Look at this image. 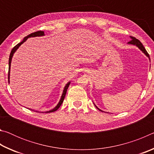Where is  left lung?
Segmentation results:
<instances>
[{"instance_id":"left-lung-1","label":"left lung","mask_w":154,"mask_h":154,"mask_svg":"<svg viewBox=\"0 0 154 154\" xmlns=\"http://www.w3.org/2000/svg\"><path fill=\"white\" fill-rule=\"evenodd\" d=\"M130 38H131V41H129L128 43V44H130V45H136L137 47H138V48H139L140 50H141L143 53H144L146 56H147L148 58H149V60H150V58H149V54L147 53V51H146V49H145V48H144V46L143 45V44L140 42V41L139 40H138L137 38H136L135 37H133V36H130ZM95 106L96 108H97L99 111H103L102 110H100V109H98L97 106H96V105H95Z\"/></svg>"}]
</instances>
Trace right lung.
I'll use <instances>...</instances> for the list:
<instances>
[{"label":"right lung","mask_w":154,"mask_h":154,"mask_svg":"<svg viewBox=\"0 0 154 154\" xmlns=\"http://www.w3.org/2000/svg\"><path fill=\"white\" fill-rule=\"evenodd\" d=\"M45 35V34H44V32L43 31H41V30H39V31H36V32H35L33 33H31L30 34V35H28V36H25V37L24 38V39H23V41H22V42H20V43H18L17 45H15L14 48L12 49V50L11 51V54H10V56H9V72H8V82L9 83V77H10V67H11V60H12V57L13 56H14V54L15 52V51L17 50V49H18V48L22 45V44L23 43H24L27 40V38H30V37H35V36H44ZM70 83H71V82H68L66 85H65V87L64 88V90H63V93H62V96H61V98L60 100L59 103L58 105H57L56 106V107H54L53 109H51V110L50 111H46L45 113H51V112H54V111H56V110H58V109H59L60 106H61V105L62 104V103H63L64 101V97L65 96H66V91H67V89L68 88H69ZM32 110V109H31Z\"/></svg>","instance_id":"1"}]
</instances>
